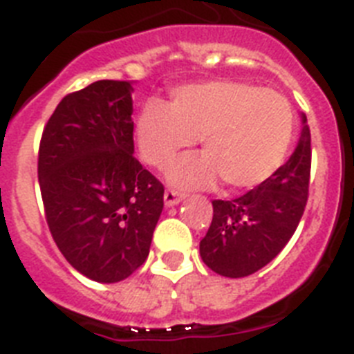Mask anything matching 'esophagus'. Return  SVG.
Here are the masks:
<instances>
[{
    "label": "esophagus",
    "instance_id": "1",
    "mask_svg": "<svg viewBox=\"0 0 354 354\" xmlns=\"http://www.w3.org/2000/svg\"><path fill=\"white\" fill-rule=\"evenodd\" d=\"M184 200V193H179L175 192V189H167L165 192V204L170 207V205H177L179 202H183Z\"/></svg>",
    "mask_w": 354,
    "mask_h": 354
}]
</instances>
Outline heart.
Returning a JSON list of instances; mask_svg holds the SVG:
<instances>
[{
	"label": "heart",
	"instance_id": "1",
	"mask_svg": "<svg viewBox=\"0 0 354 354\" xmlns=\"http://www.w3.org/2000/svg\"><path fill=\"white\" fill-rule=\"evenodd\" d=\"M292 134L294 111L283 93L236 80L183 84L170 104L149 101L136 120L140 154L158 170L202 140L204 156L171 168L170 180L180 187L218 179L234 192L257 187L282 167Z\"/></svg>",
	"mask_w": 354,
	"mask_h": 354
}]
</instances>
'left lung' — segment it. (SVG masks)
<instances>
[{
	"label": "left lung",
	"instance_id": "8db88e82",
	"mask_svg": "<svg viewBox=\"0 0 354 354\" xmlns=\"http://www.w3.org/2000/svg\"><path fill=\"white\" fill-rule=\"evenodd\" d=\"M310 127L303 117L298 147L266 183L232 200H212L200 257L221 277L243 278L270 264L298 228L310 184Z\"/></svg>",
	"mask_w": 354,
	"mask_h": 354
}]
</instances>
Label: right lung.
Instances as JSON below:
<instances>
[{
	"label": "right lung",
	"instance_id": "add662e5",
	"mask_svg": "<svg viewBox=\"0 0 354 354\" xmlns=\"http://www.w3.org/2000/svg\"><path fill=\"white\" fill-rule=\"evenodd\" d=\"M134 81L67 93L44 127L39 184L46 221L68 264L120 282L149 257L165 186L133 156Z\"/></svg>",
	"mask_w": 354,
	"mask_h": 354
}]
</instances>
